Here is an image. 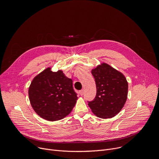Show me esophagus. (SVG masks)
<instances>
[{
	"instance_id": "1",
	"label": "esophagus",
	"mask_w": 159,
	"mask_h": 159,
	"mask_svg": "<svg viewBox=\"0 0 159 159\" xmlns=\"http://www.w3.org/2000/svg\"><path fill=\"white\" fill-rule=\"evenodd\" d=\"M79 93H80V96H82V95L84 94V91H83V90H80V91H79Z\"/></svg>"
}]
</instances>
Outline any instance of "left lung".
Wrapping results in <instances>:
<instances>
[{"instance_id": "1", "label": "left lung", "mask_w": 159, "mask_h": 159, "mask_svg": "<svg viewBox=\"0 0 159 159\" xmlns=\"http://www.w3.org/2000/svg\"><path fill=\"white\" fill-rule=\"evenodd\" d=\"M96 95L89 107L98 117L109 119L117 115L127 98L128 83L125 76L109 65L103 63L91 70Z\"/></svg>"}]
</instances>
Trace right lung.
Wrapping results in <instances>:
<instances>
[{
	"label": "right lung",
	"mask_w": 159,
	"mask_h": 159,
	"mask_svg": "<svg viewBox=\"0 0 159 159\" xmlns=\"http://www.w3.org/2000/svg\"><path fill=\"white\" fill-rule=\"evenodd\" d=\"M28 96L37 114L49 121L66 117L78 98L72 80L66 77L62 70L52 71L51 67L34 78L28 89Z\"/></svg>",
	"instance_id": "right-lung-1"
}]
</instances>
